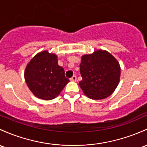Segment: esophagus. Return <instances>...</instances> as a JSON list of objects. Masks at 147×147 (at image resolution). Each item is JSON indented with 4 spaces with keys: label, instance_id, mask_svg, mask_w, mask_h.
<instances>
[{
    "label": "esophagus",
    "instance_id": "34e87169",
    "mask_svg": "<svg viewBox=\"0 0 147 147\" xmlns=\"http://www.w3.org/2000/svg\"><path fill=\"white\" fill-rule=\"evenodd\" d=\"M70 81L72 82H76L77 81V77L75 76V75H74V76H72L71 78L70 79Z\"/></svg>",
    "mask_w": 147,
    "mask_h": 147
}]
</instances>
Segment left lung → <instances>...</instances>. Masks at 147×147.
Listing matches in <instances>:
<instances>
[{"label":"left lung","mask_w":147,"mask_h":147,"mask_svg":"<svg viewBox=\"0 0 147 147\" xmlns=\"http://www.w3.org/2000/svg\"><path fill=\"white\" fill-rule=\"evenodd\" d=\"M79 86L88 98L102 100L115 91L120 81L118 61L105 50L98 49L82 56Z\"/></svg>","instance_id":"1"}]
</instances>
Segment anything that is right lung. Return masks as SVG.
<instances>
[{
    "label": "right lung",
    "instance_id": "right-lung-1",
    "mask_svg": "<svg viewBox=\"0 0 147 147\" xmlns=\"http://www.w3.org/2000/svg\"><path fill=\"white\" fill-rule=\"evenodd\" d=\"M24 78L33 94L45 100L57 97L70 82L65 77L64 69L58 64L57 55L47 50L30 59L24 71Z\"/></svg>",
    "mask_w": 147,
    "mask_h": 147
}]
</instances>
